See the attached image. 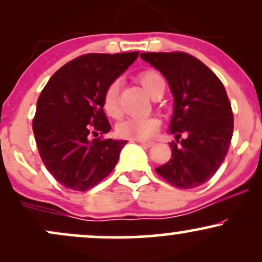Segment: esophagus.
Wrapping results in <instances>:
<instances>
[{
  "mask_svg": "<svg viewBox=\"0 0 262 262\" xmlns=\"http://www.w3.org/2000/svg\"><path fill=\"white\" fill-rule=\"evenodd\" d=\"M137 143H139L140 145L145 146V148H151L154 145V141H146V140H137Z\"/></svg>",
  "mask_w": 262,
  "mask_h": 262,
  "instance_id": "esophagus-1",
  "label": "esophagus"
}]
</instances>
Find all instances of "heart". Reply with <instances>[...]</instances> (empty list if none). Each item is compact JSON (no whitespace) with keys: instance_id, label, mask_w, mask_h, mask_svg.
<instances>
[{"instance_id":"obj_1","label":"heart","mask_w":262,"mask_h":262,"mask_svg":"<svg viewBox=\"0 0 262 262\" xmlns=\"http://www.w3.org/2000/svg\"><path fill=\"white\" fill-rule=\"evenodd\" d=\"M138 80L143 89L149 96L156 98L162 96L165 91V80L158 71L145 70L139 74ZM119 81H113L103 93V110L110 117L117 118L121 116V106H119ZM160 128V121L156 117H145V118H127L117 125V133L119 137L128 139L144 140L152 137Z\"/></svg>"}]
</instances>
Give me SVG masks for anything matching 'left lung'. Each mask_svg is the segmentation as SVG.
Here are the masks:
<instances>
[{
  "label": "left lung",
  "mask_w": 262,
  "mask_h": 262,
  "mask_svg": "<svg viewBox=\"0 0 262 262\" xmlns=\"http://www.w3.org/2000/svg\"><path fill=\"white\" fill-rule=\"evenodd\" d=\"M158 69L173 96L171 159L155 171L170 185L189 189L208 182L223 164L233 137V111L223 83L187 53H141ZM183 138H181V137Z\"/></svg>",
  "instance_id": "8db88e82"
}]
</instances>
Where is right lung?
Here are the masks:
<instances>
[{"label":"right lung","instance_id":"obj_1","mask_svg":"<svg viewBox=\"0 0 262 262\" xmlns=\"http://www.w3.org/2000/svg\"><path fill=\"white\" fill-rule=\"evenodd\" d=\"M139 52L85 54L50 77L37 102L33 133L41 161L66 188L87 191L112 172L127 140H90L111 130L103 93Z\"/></svg>","mask_w":262,"mask_h":262}]
</instances>
